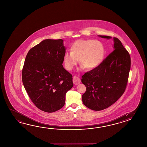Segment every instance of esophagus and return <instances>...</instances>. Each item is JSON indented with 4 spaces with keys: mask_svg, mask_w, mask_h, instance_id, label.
<instances>
[{
    "mask_svg": "<svg viewBox=\"0 0 147 147\" xmlns=\"http://www.w3.org/2000/svg\"><path fill=\"white\" fill-rule=\"evenodd\" d=\"M73 83L75 84V85H78V84L80 83L81 82V80L80 79L76 77V76H74L73 77Z\"/></svg>",
    "mask_w": 147,
    "mask_h": 147,
    "instance_id": "obj_1",
    "label": "esophagus"
}]
</instances>
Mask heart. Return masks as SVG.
<instances>
[{"label": "heart", "mask_w": 147, "mask_h": 147, "mask_svg": "<svg viewBox=\"0 0 147 147\" xmlns=\"http://www.w3.org/2000/svg\"><path fill=\"white\" fill-rule=\"evenodd\" d=\"M71 52L65 53L63 63L65 69L72 71L79 62V71L98 67L105 58V48L101 42L93 39H80L71 46Z\"/></svg>", "instance_id": "heart-1"}]
</instances>
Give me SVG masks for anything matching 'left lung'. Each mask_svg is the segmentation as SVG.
<instances>
[{
    "mask_svg": "<svg viewBox=\"0 0 147 147\" xmlns=\"http://www.w3.org/2000/svg\"><path fill=\"white\" fill-rule=\"evenodd\" d=\"M110 39L112 37L98 35ZM113 49L98 67L85 73L82 83L86 86L82 101L86 107L100 111L110 107L123 94L130 70V56L121 41L113 38Z\"/></svg>",
    "mask_w": 147,
    "mask_h": 147,
    "instance_id": "8db88e82",
    "label": "left lung"
}]
</instances>
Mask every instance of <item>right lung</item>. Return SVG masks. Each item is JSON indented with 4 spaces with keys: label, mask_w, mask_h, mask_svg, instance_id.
Returning a JSON list of instances; mask_svg holds the SVG:
<instances>
[{
    "label": "right lung",
    "mask_w": 147,
    "mask_h": 147,
    "mask_svg": "<svg viewBox=\"0 0 147 147\" xmlns=\"http://www.w3.org/2000/svg\"><path fill=\"white\" fill-rule=\"evenodd\" d=\"M65 47L63 39H45L30 49L22 71L23 85L37 108L46 112L65 105L73 86L72 75L62 65Z\"/></svg>",
    "instance_id": "1"
}]
</instances>
